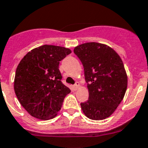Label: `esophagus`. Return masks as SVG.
Here are the masks:
<instances>
[{"mask_svg":"<svg viewBox=\"0 0 148 148\" xmlns=\"http://www.w3.org/2000/svg\"><path fill=\"white\" fill-rule=\"evenodd\" d=\"M79 86H80L79 83H76V84L73 86V87H72L73 88V90H74V91H75V90H77V89H78V87H79Z\"/></svg>","mask_w":148,"mask_h":148,"instance_id":"esophagus-1","label":"esophagus"}]
</instances>
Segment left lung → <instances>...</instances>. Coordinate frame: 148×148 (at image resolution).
Segmentation results:
<instances>
[{
	"label": "left lung",
	"instance_id": "8db88e82",
	"mask_svg": "<svg viewBox=\"0 0 148 148\" xmlns=\"http://www.w3.org/2000/svg\"><path fill=\"white\" fill-rule=\"evenodd\" d=\"M84 69L89 99L80 103L88 118L101 120L110 116L122 101L127 88V75L122 59L102 43H83L74 49Z\"/></svg>",
	"mask_w": 148,
	"mask_h": 148
}]
</instances>
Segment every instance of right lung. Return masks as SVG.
<instances>
[{
	"mask_svg": "<svg viewBox=\"0 0 148 148\" xmlns=\"http://www.w3.org/2000/svg\"><path fill=\"white\" fill-rule=\"evenodd\" d=\"M71 53L62 47L43 45L28 53L16 68L14 90L22 106L40 120L54 118L71 90L62 82L59 62Z\"/></svg>",
	"mask_w": 148,
	"mask_h": 148,
	"instance_id": "1",
	"label": "right lung"
}]
</instances>
